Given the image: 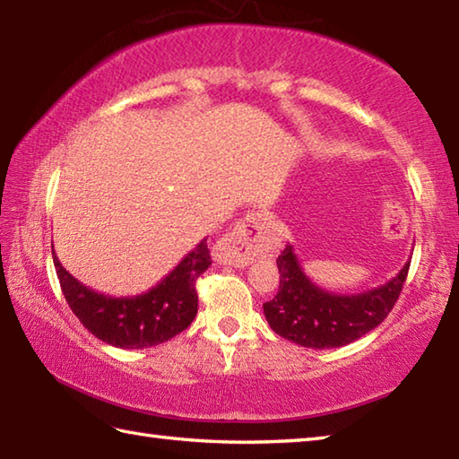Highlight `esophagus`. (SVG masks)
Listing matches in <instances>:
<instances>
[{
    "instance_id": "esophagus-1",
    "label": "esophagus",
    "mask_w": 459,
    "mask_h": 459,
    "mask_svg": "<svg viewBox=\"0 0 459 459\" xmlns=\"http://www.w3.org/2000/svg\"><path fill=\"white\" fill-rule=\"evenodd\" d=\"M271 243V227L264 214H248L240 219L227 235L216 240L212 258L221 264L247 266L263 255Z\"/></svg>"
}]
</instances>
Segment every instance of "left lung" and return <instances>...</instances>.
<instances>
[{
    "label": "left lung",
    "mask_w": 459,
    "mask_h": 459,
    "mask_svg": "<svg viewBox=\"0 0 459 459\" xmlns=\"http://www.w3.org/2000/svg\"><path fill=\"white\" fill-rule=\"evenodd\" d=\"M277 266L279 293L263 305L271 329L301 347L331 349L353 343L383 323L402 293L410 261L385 285L357 295L316 287L290 245L282 248Z\"/></svg>",
    "instance_id": "left-lung-1"
}]
</instances>
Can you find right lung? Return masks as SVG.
<instances>
[{"label":"right lung","mask_w":459,"mask_h":459,"mask_svg":"<svg viewBox=\"0 0 459 459\" xmlns=\"http://www.w3.org/2000/svg\"><path fill=\"white\" fill-rule=\"evenodd\" d=\"M52 256L62 293L74 315L91 335L120 349L154 347L185 331L198 311L196 279L212 264L203 238L146 293L110 297L82 285L64 269L56 253Z\"/></svg>","instance_id":"add662e5"}]
</instances>
